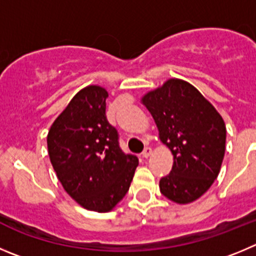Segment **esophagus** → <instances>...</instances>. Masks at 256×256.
Wrapping results in <instances>:
<instances>
[{"label": "esophagus", "instance_id": "esophagus-1", "mask_svg": "<svg viewBox=\"0 0 256 256\" xmlns=\"http://www.w3.org/2000/svg\"><path fill=\"white\" fill-rule=\"evenodd\" d=\"M152 148L146 146V148H145V149H144V150H142V158H148V156H150V154H152Z\"/></svg>", "mask_w": 256, "mask_h": 256}]
</instances>
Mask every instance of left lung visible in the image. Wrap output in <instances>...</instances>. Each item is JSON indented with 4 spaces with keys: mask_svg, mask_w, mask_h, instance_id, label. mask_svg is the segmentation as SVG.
Returning a JSON list of instances; mask_svg holds the SVG:
<instances>
[{
    "mask_svg": "<svg viewBox=\"0 0 256 256\" xmlns=\"http://www.w3.org/2000/svg\"><path fill=\"white\" fill-rule=\"evenodd\" d=\"M142 101L173 154L170 173L159 182L162 194L176 204L193 202L208 190L221 169L226 144L221 114L197 88L176 78Z\"/></svg>",
    "mask_w": 256,
    "mask_h": 256,
    "instance_id": "obj_1",
    "label": "left lung"
}]
</instances>
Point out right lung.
<instances>
[{
	"mask_svg": "<svg viewBox=\"0 0 256 256\" xmlns=\"http://www.w3.org/2000/svg\"><path fill=\"white\" fill-rule=\"evenodd\" d=\"M108 93L88 86L74 96L48 134V152L59 182L84 208L108 212L128 193L139 159L125 154L107 121Z\"/></svg>",
	"mask_w": 256,
	"mask_h": 256,
	"instance_id": "obj_1",
	"label": "right lung"
}]
</instances>
